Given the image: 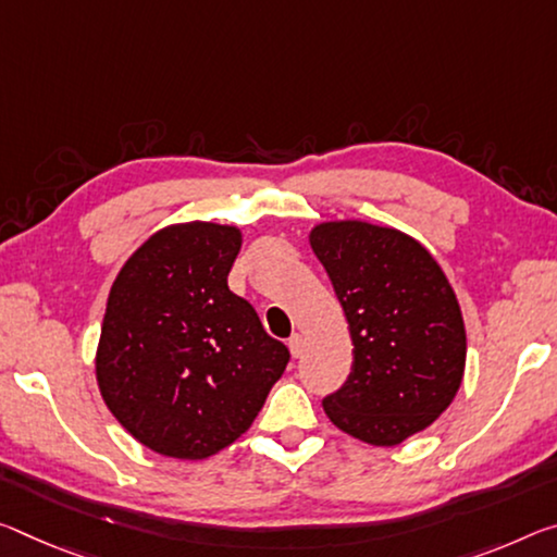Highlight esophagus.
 I'll use <instances>...</instances> for the list:
<instances>
[{
  "label": "esophagus",
  "mask_w": 557,
  "mask_h": 557,
  "mask_svg": "<svg viewBox=\"0 0 557 557\" xmlns=\"http://www.w3.org/2000/svg\"><path fill=\"white\" fill-rule=\"evenodd\" d=\"M287 347H289V355H293L295 359L302 357V351H305V337H302V334H293V337H289V342H287Z\"/></svg>",
  "instance_id": "1"
}]
</instances>
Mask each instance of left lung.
<instances>
[{"label":"left lung","instance_id":"8db88e82","mask_svg":"<svg viewBox=\"0 0 557 557\" xmlns=\"http://www.w3.org/2000/svg\"><path fill=\"white\" fill-rule=\"evenodd\" d=\"M310 247L332 280L355 364L322 401L344 434L396 446L429 429L461 389L466 326L451 282L426 247L396 227L326 220Z\"/></svg>","mask_w":557,"mask_h":557}]
</instances>
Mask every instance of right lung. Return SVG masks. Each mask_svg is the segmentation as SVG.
Returning a JSON list of instances; mask_svg holds the SVG:
<instances>
[{"instance_id":"obj_1","label":"right lung","mask_w":557,"mask_h":557,"mask_svg":"<svg viewBox=\"0 0 557 557\" xmlns=\"http://www.w3.org/2000/svg\"><path fill=\"white\" fill-rule=\"evenodd\" d=\"M237 225H165L123 262L96 347L109 411L151 451L200 461L252 426L289 351L227 287Z\"/></svg>"}]
</instances>
